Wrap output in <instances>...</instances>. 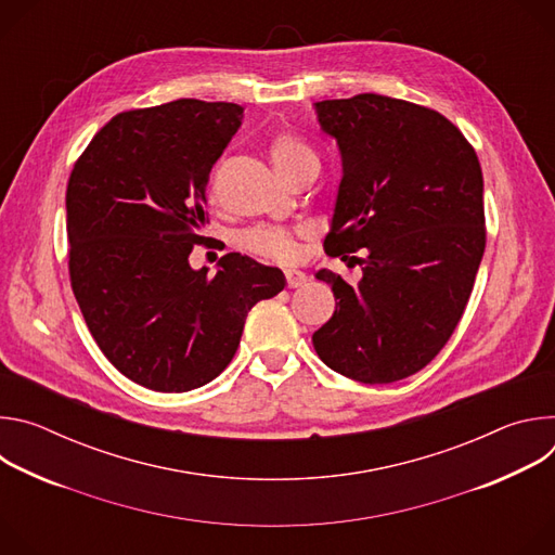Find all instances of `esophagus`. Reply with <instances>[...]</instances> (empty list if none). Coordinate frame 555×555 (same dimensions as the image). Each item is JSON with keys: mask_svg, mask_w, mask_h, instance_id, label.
<instances>
[{"mask_svg": "<svg viewBox=\"0 0 555 555\" xmlns=\"http://www.w3.org/2000/svg\"><path fill=\"white\" fill-rule=\"evenodd\" d=\"M285 281H287V287H300L307 283V274L300 270H285Z\"/></svg>", "mask_w": 555, "mask_h": 555, "instance_id": "obj_1", "label": "esophagus"}]
</instances>
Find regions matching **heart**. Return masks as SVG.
Wrapping results in <instances>:
<instances>
[{
  "label": "heart",
  "mask_w": 555,
  "mask_h": 555,
  "mask_svg": "<svg viewBox=\"0 0 555 555\" xmlns=\"http://www.w3.org/2000/svg\"><path fill=\"white\" fill-rule=\"evenodd\" d=\"M270 160H272L276 173L285 180L302 165L319 163V157H315L311 146L305 144L298 135L276 133L270 142ZM242 244L257 255L279 259V261H289L298 253L294 232L285 230V228H276V225H257V228L244 232Z\"/></svg>",
  "instance_id": "1"
}]
</instances>
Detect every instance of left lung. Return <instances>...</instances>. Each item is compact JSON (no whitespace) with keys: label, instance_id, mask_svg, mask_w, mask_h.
<instances>
[{"label":"left lung","instance_id":"obj_1","mask_svg":"<svg viewBox=\"0 0 555 555\" xmlns=\"http://www.w3.org/2000/svg\"><path fill=\"white\" fill-rule=\"evenodd\" d=\"M313 109L343 160L325 250L366 259L358 283L315 272L338 302L311 343L345 377L398 382L443 349L472 294L486 250L479 157L448 118L409 101L358 94Z\"/></svg>","mask_w":555,"mask_h":555}]
</instances>
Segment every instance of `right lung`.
<instances>
[{
    "mask_svg": "<svg viewBox=\"0 0 555 555\" xmlns=\"http://www.w3.org/2000/svg\"><path fill=\"white\" fill-rule=\"evenodd\" d=\"M244 107L180 99L114 116L67 182L69 279L105 358L131 382L186 392L215 379L246 315L285 287L240 253L193 270L206 242V184Z\"/></svg>",
    "mask_w": 555,
    "mask_h": 555,
    "instance_id": "obj_1",
    "label": "right lung"
}]
</instances>
